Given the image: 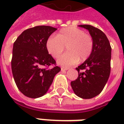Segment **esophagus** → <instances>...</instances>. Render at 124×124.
<instances>
[{
  "label": "esophagus",
  "mask_w": 124,
  "mask_h": 124,
  "mask_svg": "<svg viewBox=\"0 0 124 124\" xmlns=\"http://www.w3.org/2000/svg\"><path fill=\"white\" fill-rule=\"evenodd\" d=\"M68 70V68H65V67H61V71H66Z\"/></svg>",
  "instance_id": "obj_1"
}]
</instances>
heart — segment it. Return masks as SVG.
Masks as SVG:
<instances>
[{"mask_svg": "<svg viewBox=\"0 0 124 124\" xmlns=\"http://www.w3.org/2000/svg\"><path fill=\"white\" fill-rule=\"evenodd\" d=\"M68 52L58 59V63L70 66L77 63L79 60L84 61L91 55L94 47L93 37L85 34L83 30L76 27L62 29L56 36H51L46 42V48L53 58H58L65 50Z\"/></svg>", "mask_w": 124, "mask_h": 124, "instance_id": "1", "label": "heart"}]
</instances>
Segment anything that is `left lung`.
<instances>
[{
	"instance_id": "obj_1",
	"label": "left lung",
	"mask_w": 124,
	"mask_h": 124,
	"mask_svg": "<svg viewBox=\"0 0 124 124\" xmlns=\"http://www.w3.org/2000/svg\"><path fill=\"white\" fill-rule=\"evenodd\" d=\"M79 27L88 30L94 42L93 52L76 70L77 79L71 81L74 93L82 99H92L101 93L110 73L111 46L101 30L90 25Z\"/></svg>"
}]
</instances>
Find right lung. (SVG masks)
<instances>
[{
  "instance_id": "1",
  "label": "right lung",
  "mask_w": 124,
  "mask_h": 124,
  "mask_svg": "<svg viewBox=\"0 0 124 124\" xmlns=\"http://www.w3.org/2000/svg\"><path fill=\"white\" fill-rule=\"evenodd\" d=\"M56 30L51 26L34 27L23 31L14 43L12 74L17 88L27 97L43 96L61 70L46 48L48 38Z\"/></svg>"
}]
</instances>
